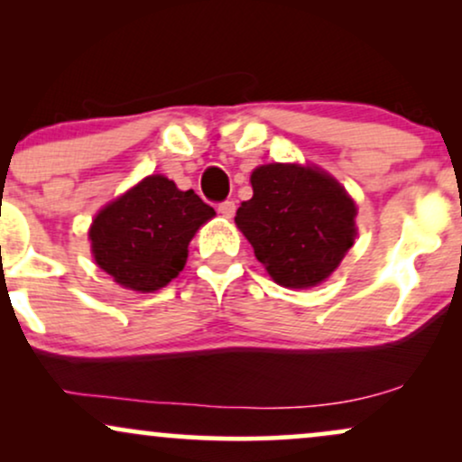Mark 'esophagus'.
Masks as SVG:
<instances>
[{
  "label": "esophagus",
  "instance_id": "esophagus-1",
  "mask_svg": "<svg viewBox=\"0 0 462 462\" xmlns=\"http://www.w3.org/2000/svg\"><path fill=\"white\" fill-rule=\"evenodd\" d=\"M219 213L226 217V219H232V217H235V213H236V204L235 201H221L219 204Z\"/></svg>",
  "mask_w": 462,
  "mask_h": 462
}]
</instances>
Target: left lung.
Instances as JSON below:
<instances>
[{
    "label": "left lung",
    "instance_id": "obj_1",
    "mask_svg": "<svg viewBox=\"0 0 462 462\" xmlns=\"http://www.w3.org/2000/svg\"><path fill=\"white\" fill-rule=\"evenodd\" d=\"M254 195L236 226L267 273L286 289H309L330 275L356 238V204L332 176L301 164H261Z\"/></svg>",
    "mask_w": 462,
    "mask_h": 462
}]
</instances>
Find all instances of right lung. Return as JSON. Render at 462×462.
Listing matches in <instances>:
<instances>
[{"mask_svg": "<svg viewBox=\"0 0 462 462\" xmlns=\"http://www.w3.org/2000/svg\"><path fill=\"white\" fill-rule=\"evenodd\" d=\"M213 217V206L193 190H180L164 176H147L93 219V258L116 284L153 293L182 272L190 238Z\"/></svg>", "mask_w": 462, "mask_h": 462, "instance_id": "obj_1", "label": "right lung"}]
</instances>
